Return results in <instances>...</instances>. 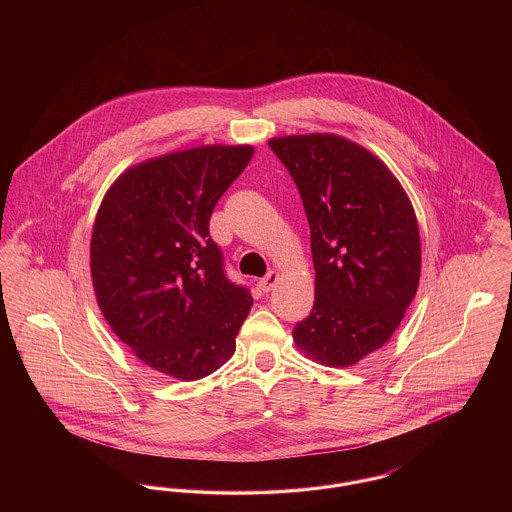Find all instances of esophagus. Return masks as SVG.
<instances>
[{
    "mask_svg": "<svg viewBox=\"0 0 512 512\" xmlns=\"http://www.w3.org/2000/svg\"><path fill=\"white\" fill-rule=\"evenodd\" d=\"M278 280H280V274L272 270V272H268L265 278H261V280H259V288H261L263 292H270V290L278 284Z\"/></svg>",
    "mask_w": 512,
    "mask_h": 512,
    "instance_id": "34e87169",
    "label": "esophagus"
}]
</instances>
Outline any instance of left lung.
I'll list each match as a JSON object with an SVG mask.
<instances>
[{
    "mask_svg": "<svg viewBox=\"0 0 512 512\" xmlns=\"http://www.w3.org/2000/svg\"><path fill=\"white\" fill-rule=\"evenodd\" d=\"M301 194L311 228L315 307L293 330L318 365L345 368L390 340L420 282L413 203L388 165L340 134L268 140Z\"/></svg>",
    "mask_w": 512,
    "mask_h": 512,
    "instance_id": "obj_1",
    "label": "left lung"
}]
</instances>
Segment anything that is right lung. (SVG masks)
Returning <instances> with one entry per match:
<instances>
[{"label":"right lung","mask_w":512,"mask_h":512,"mask_svg":"<svg viewBox=\"0 0 512 512\" xmlns=\"http://www.w3.org/2000/svg\"><path fill=\"white\" fill-rule=\"evenodd\" d=\"M255 147H190L128 167L99 205L90 272L99 311L132 353L194 382L219 370L253 299L222 272L209 220Z\"/></svg>","instance_id":"obj_1"}]
</instances>
